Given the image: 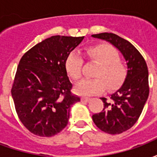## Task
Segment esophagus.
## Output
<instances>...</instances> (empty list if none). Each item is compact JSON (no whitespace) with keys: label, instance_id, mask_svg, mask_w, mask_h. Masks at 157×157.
I'll list each match as a JSON object with an SVG mask.
<instances>
[{"label":"esophagus","instance_id":"34e87169","mask_svg":"<svg viewBox=\"0 0 157 157\" xmlns=\"http://www.w3.org/2000/svg\"><path fill=\"white\" fill-rule=\"evenodd\" d=\"M81 100H82V102H89V101L91 100V98H84V97H82V98H81Z\"/></svg>","mask_w":157,"mask_h":157}]
</instances>
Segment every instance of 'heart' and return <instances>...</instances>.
Wrapping results in <instances>:
<instances>
[{
  "label": "heart",
  "mask_w": 157,
  "mask_h": 157,
  "mask_svg": "<svg viewBox=\"0 0 157 157\" xmlns=\"http://www.w3.org/2000/svg\"><path fill=\"white\" fill-rule=\"evenodd\" d=\"M86 55L92 61L99 64L94 77L97 79L83 80L76 86V92L81 95L92 96L103 92L105 86L109 90L118 88L126 77V68L120 59L119 53L111 45L101 44L90 46ZM84 59L77 52L70 54L65 61V68L70 76L75 81L82 78Z\"/></svg>",
  "instance_id": "b5f03b06"
}]
</instances>
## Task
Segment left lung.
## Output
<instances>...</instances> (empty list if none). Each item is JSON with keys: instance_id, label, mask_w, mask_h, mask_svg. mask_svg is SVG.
Here are the masks:
<instances>
[{"instance_id": "1", "label": "left lung", "mask_w": 157, "mask_h": 157, "mask_svg": "<svg viewBox=\"0 0 157 157\" xmlns=\"http://www.w3.org/2000/svg\"><path fill=\"white\" fill-rule=\"evenodd\" d=\"M103 39L118 48L127 61L128 71L124 84L113 93L110 100L101 98L103 109L92 115V120L102 131L118 135L128 130L141 114L149 96L148 68L145 59L134 45L111 33L92 35Z\"/></svg>"}]
</instances>
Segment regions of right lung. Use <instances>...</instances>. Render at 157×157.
<instances>
[{
	"label": "right lung",
	"mask_w": 157,
	"mask_h": 157,
	"mask_svg": "<svg viewBox=\"0 0 157 157\" xmlns=\"http://www.w3.org/2000/svg\"><path fill=\"white\" fill-rule=\"evenodd\" d=\"M84 37L52 36L33 46L19 61L12 97L20 121L33 135L51 137L68 124L72 95L65 61Z\"/></svg>",
	"instance_id": "1"
}]
</instances>
